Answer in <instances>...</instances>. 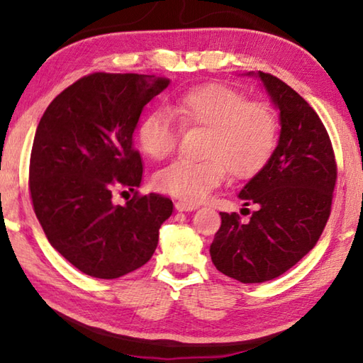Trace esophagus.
<instances>
[{
    "mask_svg": "<svg viewBox=\"0 0 363 363\" xmlns=\"http://www.w3.org/2000/svg\"><path fill=\"white\" fill-rule=\"evenodd\" d=\"M176 211H179V212H189V211H195V209H198V204H195V203H189V201H176Z\"/></svg>",
    "mask_w": 363,
    "mask_h": 363,
    "instance_id": "esophagus-1",
    "label": "esophagus"
}]
</instances>
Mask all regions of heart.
I'll use <instances>...</instances> for the list:
<instances>
[{
  "mask_svg": "<svg viewBox=\"0 0 363 363\" xmlns=\"http://www.w3.org/2000/svg\"><path fill=\"white\" fill-rule=\"evenodd\" d=\"M173 111L184 127H206L203 159H177L154 176L165 194L196 203L222 184L257 174L271 159L277 143V116L271 105L248 102L247 96L222 83H206L181 92ZM138 143L151 159L174 151L179 129L165 110H152L138 125Z\"/></svg>",
  "mask_w": 363,
  "mask_h": 363,
  "instance_id": "1",
  "label": "heart"
}]
</instances>
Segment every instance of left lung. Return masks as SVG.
Wrapping results in <instances>:
<instances>
[{
    "label": "left lung",
    "mask_w": 363,
    "mask_h": 363,
    "mask_svg": "<svg viewBox=\"0 0 363 363\" xmlns=\"http://www.w3.org/2000/svg\"><path fill=\"white\" fill-rule=\"evenodd\" d=\"M247 75L261 80L280 111V137L271 159L239 191L244 206H257L250 220L220 212L209 252L217 271L262 283L285 274L318 242L330 216L337 163L328 130L303 97L271 74Z\"/></svg>",
    "instance_id": "obj_1"
}]
</instances>
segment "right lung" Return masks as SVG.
<instances>
[{
    "mask_svg": "<svg viewBox=\"0 0 363 363\" xmlns=\"http://www.w3.org/2000/svg\"><path fill=\"white\" fill-rule=\"evenodd\" d=\"M168 78L96 72L53 99L34 135L30 191L48 242L96 279H118L151 259L173 203L135 194L113 203V189L143 177L133 132L145 105Z\"/></svg>",
    "mask_w": 363,
    "mask_h": 363,
    "instance_id": "1",
    "label": "right lung"
}]
</instances>
